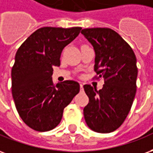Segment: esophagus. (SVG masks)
Instances as JSON below:
<instances>
[{
	"label": "esophagus",
	"instance_id": "esophagus-1",
	"mask_svg": "<svg viewBox=\"0 0 153 153\" xmlns=\"http://www.w3.org/2000/svg\"><path fill=\"white\" fill-rule=\"evenodd\" d=\"M79 85H80V89H82V90H83V84L80 83Z\"/></svg>",
	"mask_w": 153,
	"mask_h": 153
}]
</instances>
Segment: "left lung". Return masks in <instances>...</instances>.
Segmentation results:
<instances>
[{
  "label": "left lung",
  "mask_w": 153,
  "mask_h": 153,
  "mask_svg": "<svg viewBox=\"0 0 153 153\" xmlns=\"http://www.w3.org/2000/svg\"><path fill=\"white\" fill-rule=\"evenodd\" d=\"M81 34L95 51L94 71L104 79L102 89L84 86L88 97L84 119L88 128L100 133L117 129L131 109L137 91V59L128 44L109 28H88Z\"/></svg>",
  "instance_id": "8db88e82"
}]
</instances>
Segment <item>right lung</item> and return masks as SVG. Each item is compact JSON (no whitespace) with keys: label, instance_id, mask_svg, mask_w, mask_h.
<instances>
[{"label":"right lung","instance_id":"add662e5","mask_svg":"<svg viewBox=\"0 0 153 153\" xmlns=\"http://www.w3.org/2000/svg\"><path fill=\"white\" fill-rule=\"evenodd\" d=\"M81 27H42L18 49L11 69V91L17 112L25 124L38 132L54 129L64 108L79 92V84L65 80L54 84L53 66L60 65L65 47Z\"/></svg>","mask_w":153,"mask_h":153}]
</instances>
